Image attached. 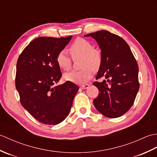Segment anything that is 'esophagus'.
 Returning a JSON list of instances; mask_svg holds the SVG:
<instances>
[{
  "label": "esophagus",
  "mask_w": 157,
  "mask_h": 157,
  "mask_svg": "<svg viewBox=\"0 0 157 157\" xmlns=\"http://www.w3.org/2000/svg\"><path fill=\"white\" fill-rule=\"evenodd\" d=\"M89 86H90L89 84H86L81 85V86H80V88H81L82 89H86V88H88L89 87Z\"/></svg>",
  "instance_id": "esophagus-1"
}]
</instances>
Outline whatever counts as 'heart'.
<instances>
[{"instance_id":"b5f03b06","label":"heart","mask_w":157,"mask_h":157,"mask_svg":"<svg viewBox=\"0 0 157 157\" xmlns=\"http://www.w3.org/2000/svg\"><path fill=\"white\" fill-rule=\"evenodd\" d=\"M73 58L80 57L81 67L79 71H71L64 75L65 80L77 84H86L92 78L94 70H97L102 61V52L99 49L94 48L90 42L82 38H77L69 47ZM56 61L61 69L67 71L71 67V59L65 50L60 51L56 57Z\"/></svg>"}]
</instances>
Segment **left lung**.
<instances>
[{
  "label": "left lung",
  "instance_id": "obj_1",
  "mask_svg": "<svg viewBox=\"0 0 157 157\" xmlns=\"http://www.w3.org/2000/svg\"><path fill=\"white\" fill-rule=\"evenodd\" d=\"M85 36L96 40L102 56L96 79H105L93 83L100 92L93 103L105 117H121L132 106L140 88L137 61L129 45L117 35L101 30Z\"/></svg>",
  "mask_w": 157,
  "mask_h": 157
}]
</instances>
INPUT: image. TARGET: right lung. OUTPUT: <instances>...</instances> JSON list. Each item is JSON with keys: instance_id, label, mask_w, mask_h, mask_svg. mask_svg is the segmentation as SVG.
I'll use <instances>...</instances> for the list:
<instances>
[{"instance_id": "obj_1", "label": "right lung", "mask_w": 157, "mask_h": 157, "mask_svg": "<svg viewBox=\"0 0 157 157\" xmlns=\"http://www.w3.org/2000/svg\"><path fill=\"white\" fill-rule=\"evenodd\" d=\"M71 38H36L24 48L17 62L15 86L21 104L45 125L59 124L68 116L79 90L69 81L54 86L62 76L56 55Z\"/></svg>"}]
</instances>
